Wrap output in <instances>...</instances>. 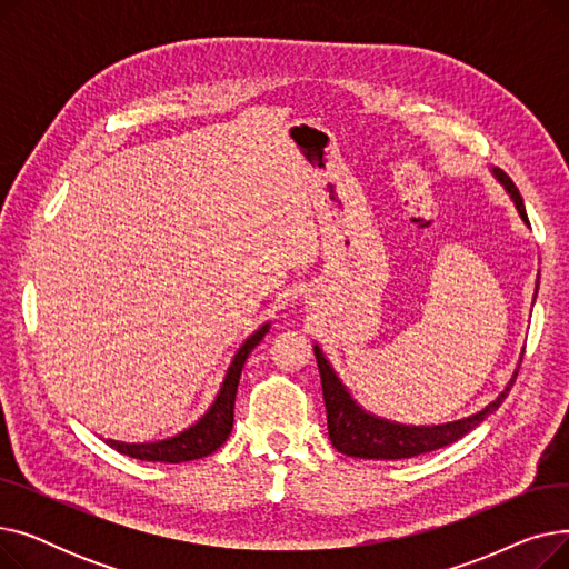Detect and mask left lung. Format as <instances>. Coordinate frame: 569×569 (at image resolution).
<instances>
[{
    "mask_svg": "<svg viewBox=\"0 0 569 569\" xmlns=\"http://www.w3.org/2000/svg\"><path fill=\"white\" fill-rule=\"evenodd\" d=\"M493 174L507 189V193L512 196L521 219L530 226L523 198L512 179L507 177L500 168H493ZM313 352H316V362H318L320 382H322V399L327 410V431H330V440L341 455L360 457V459H410L417 455L440 450V447L459 440L461 436L472 431L477 425L485 422L493 410H498V406L505 401L507 392H510V387L515 385L519 373L517 369L510 385L505 387V392H500L496 401H491L480 412L466 417V420L438 425V427H406L390 420H380V417L357 406L346 387L341 385L335 369L330 367V362L325 360L322 350L313 346Z\"/></svg>",
    "mask_w": 569,
    "mask_h": 569,
    "instance_id": "obj_1",
    "label": "left lung"
}]
</instances>
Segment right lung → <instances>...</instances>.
I'll use <instances>...</instances> for the list:
<instances>
[{"label": "right lung", "instance_id": "1", "mask_svg": "<svg viewBox=\"0 0 569 569\" xmlns=\"http://www.w3.org/2000/svg\"><path fill=\"white\" fill-rule=\"evenodd\" d=\"M267 332H269V322H264L260 330L253 332L242 343V348L237 350V355L232 357V365L226 373V380L221 385V392L217 395L212 408H209L193 427H189L179 436H172V438L159 440V442H138V445L136 442L133 445L119 442V440H106V442L119 455H127V457L140 459V461H163V463L193 461V459H202L207 455L217 452L232 431L237 385H239V376H242L247 357L262 341V337Z\"/></svg>", "mask_w": 569, "mask_h": 569}]
</instances>
